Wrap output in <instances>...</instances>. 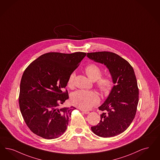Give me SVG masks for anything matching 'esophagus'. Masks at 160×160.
<instances>
[{"mask_svg": "<svg viewBox=\"0 0 160 160\" xmlns=\"http://www.w3.org/2000/svg\"><path fill=\"white\" fill-rule=\"evenodd\" d=\"M80 110L82 112H83V113L86 114H89V111L83 110V109H80Z\"/></svg>", "mask_w": 160, "mask_h": 160, "instance_id": "esophagus-1", "label": "esophagus"}]
</instances>
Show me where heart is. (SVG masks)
Instances as JSON below:
<instances>
[{"instance_id":"b5f03b06","label":"heart","mask_w":160,"mask_h":160,"mask_svg":"<svg viewBox=\"0 0 160 160\" xmlns=\"http://www.w3.org/2000/svg\"><path fill=\"white\" fill-rule=\"evenodd\" d=\"M87 76L93 81H96V86L99 90L104 94H107L112 90L114 82L111 77L102 76V70L97 64H90L85 67ZM74 73H71L68 77L67 85L72 88L74 85ZM71 102L80 108L88 109L99 102L100 99L98 93L93 91L77 90L71 95Z\"/></svg>"}]
</instances>
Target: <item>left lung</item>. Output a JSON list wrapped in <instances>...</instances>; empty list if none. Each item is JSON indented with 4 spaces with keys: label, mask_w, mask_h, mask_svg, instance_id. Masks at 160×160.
Instances as JSON below:
<instances>
[{
    "label": "left lung",
    "mask_w": 160,
    "mask_h": 160,
    "mask_svg": "<svg viewBox=\"0 0 160 160\" xmlns=\"http://www.w3.org/2000/svg\"><path fill=\"white\" fill-rule=\"evenodd\" d=\"M87 54L90 59L106 65L115 84L105 102L98 108L103 111L101 121L91 129L102 138L121 134L133 122L139 102V89L134 70L126 59L113 52Z\"/></svg>",
    "instance_id": "left-lung-1"
}]
</instances>
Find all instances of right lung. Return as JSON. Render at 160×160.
I'll return each instance as SVG.
<instances>
[{
	"label": "right lung",
	"instance_id": "obj_1",
	"mask_svg": "<svg viewBox=\"0 0 160 160\" xmlns=\"http://www.w3.org/2000/svg\"><path fill=\"white\" fill-rule=\"evenodd\" d=\"M86 53H46L32 61L21 78L19 105L24 120L33 133L56 139L65 132L76 108L62 107L69 96L62 92L68 77Z\"/></svg>",
	"mask_w": 160,
	"mask_h": 160
}]
</instances>
